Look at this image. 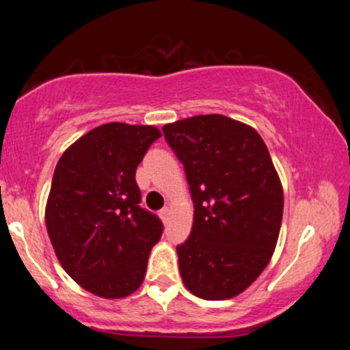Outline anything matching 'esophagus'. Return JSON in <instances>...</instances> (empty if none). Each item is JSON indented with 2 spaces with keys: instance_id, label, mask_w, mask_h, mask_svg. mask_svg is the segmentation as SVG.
I'll use <instances>...</instances> for the list:
<instances>
[{
  "instance_id": "esophagus-1",
  "label": "esophagus",
  "mask_w": 350,
  "mask_h": 350,
  "mask_svg": "<svg viewBox=\"0 0 350 350\" xmlns=\"http://www.w3.org/2000/svg\"><path fill=\"white\" fill-rule=\"evenodd\" d=\"M170 214H171V208L170 207H164V208H161V212H159V215H161L163 220H166L167 217H170Z\"/></svg>"
}]
</instances>
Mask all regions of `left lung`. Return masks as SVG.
<instances>
[{
	"instance_id": "8db88e82",
	"label": "left lung",
	"mask_w": 350,
	"mask_h": 350,
	"mask_svg": "<svg viewBox=\"0 0 350 350\" xmlns=\"http://www.w3.org/2000/svg\"><path fill=\"white\" fill-rule=\"evenodd\" d=\"M194 202L189 239L178 245L179 271L207 301L240 295L262 275L278 242L283 187L262 136L224 115L164 124Z\"/></svg>"
}]
</instances>
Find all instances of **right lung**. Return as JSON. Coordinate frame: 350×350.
<instances>
[{
  "instance_id": "right-lung-1",
  "label": "right lung",
  "mask_w": 350,
  "mask_h": 350,
  "mask_svg": "<svg viewBox=\"0 0 350 350\" xmlns=\"http://www.w3.org/2000/svg\"><path fill=\"white\" fill-rule=\"evenodd\" d=\"M161 131L107 123L60 156L46 206V227L62 268L82 288L116 299L142 286L163 222L139 207L135 174Z\"/></svg>"
}]
</instances>
